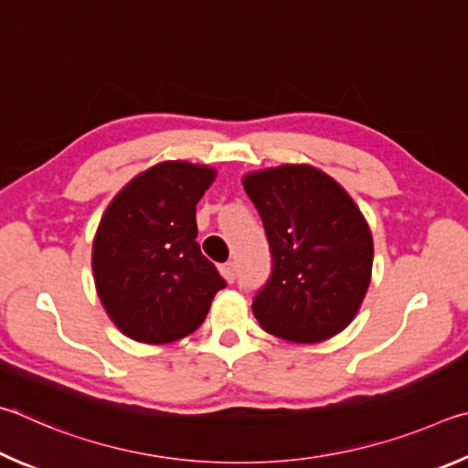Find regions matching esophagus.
Masks as SVG:
<instances>
[{"label": "esophagus", "mask_w": 468, "mask_h": 468, "mask_svg": "<svg viewBox=\"0 0 468 468\" xmlns=\"http://www.w3.org/2000/svg\"><path fill=\"white\" fill-rule=\"evenodd\" d=\"M219 271H221V275H224V280L228 283H234V280H236V263L229 261V263H224L219 267Z\"/></svg>", "instance_id": "esophagus-1"}]
</instances>
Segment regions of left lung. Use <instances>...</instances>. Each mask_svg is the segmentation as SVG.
Returning a JSON list of instances; mask_svg holds the SVG:
<instances>
[{"mask_svg":"<svg viewBox=\"0 0 468 468\" xmlns=\"http://www.w3.org/2000/svg\"><path fill=\"white\" fill-rule=\"evenodd\" d=\"M271 250V275L252 313L267 333L318 343L354 321L370 285L374 242L354 199L306 164L250 172L242 180Z\"/></svg>","mask_w":468,"mask_h":468,"instance_id":"8db88e82","label":"left lung"}]
</instances>
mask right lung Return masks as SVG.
<instances>
[{"label":"right lung","instance_id":"1","mask_svg":"<svg viewBox=\"0 0 468 468\" xmlns=\"http://www.w3.org/2000/svg\"><path fill=\"white\" fill-rule=\"evenodd\" d=\"M216 170L170 160L142 172L98 226L92 271L102 306L127 337L170 343L199 329L226 288L197 242L195 207Z\"/></svg>","mask_w":468,"mask_h":468}]
</instances>
